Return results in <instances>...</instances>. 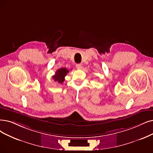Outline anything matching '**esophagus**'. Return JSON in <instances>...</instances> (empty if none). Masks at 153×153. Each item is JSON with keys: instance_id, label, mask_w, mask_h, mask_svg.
<instances>
[{"instance_id": "1", "label": "esophagus", "mask_w": 153, "mask_h": 153, "mask_svg": "<svg viewBox=\"0 0 153 153\" xmlns=\"http://www.w3.org/2000/svg\"><path fill=\"white\" fill-rule=\"evenodd\" d=\"M76 68H78V69H82V65L80 64V63L76 64Z\"/></svg>"}]
</instances>
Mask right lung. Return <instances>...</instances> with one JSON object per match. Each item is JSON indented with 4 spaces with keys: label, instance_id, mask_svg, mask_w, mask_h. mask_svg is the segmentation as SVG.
<instances>
[{
    "label": "right lung",
    "instance_id": "1",
    "mask_svg": "<svg viewBox=\"0 0 153 153\" xmlns=\"http://www.w3.org/2000/svg\"><path fill=\"white\" fill-rule=\"evenodd\" d=\"M68 72L69 70L65 68H62L60 69H58L56 71L55 75L53 76V79L58 83H63L65 81V77Z\"/></svg>",
    "mask_w": 153,
    "mask_h": 153
}]
</instances>
